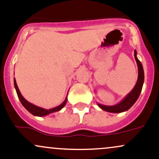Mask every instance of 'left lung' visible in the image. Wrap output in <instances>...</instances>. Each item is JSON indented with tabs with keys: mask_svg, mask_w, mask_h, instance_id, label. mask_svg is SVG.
I'll use <instances>...</instances> for the list:
<instances>
[{
	"mask_svg": "<svg viewBox=\"0 0 159 159\" xmlns=\"http://www.w3.org/2000/svg\"><path fill=\"white\" fill-rule=\"evenodd\" d=\"M137 52L134 51V58L136 60L137 67H138V79H137V83L135 85L134 88L132 89L131 92L122 100L120 103L115 106H105L102 104H98L102 110L105 111L110 112V113H122V112L126 111L128 109H130L133 106V104L136 102L137 98L140 96L143 84L144 82V72L143 69V66L141 62L138 60L136 56Z\"/></svg>",
	"mask_w": 159,
	"mask_h": 159,
	"instance_id": "obj_1",
	"label": "left lung"
}]
</instances>
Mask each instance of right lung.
I'll use <instances>...</instances> for the list:
<instances>
[{"label":"right lung","mask_w":159,"mask_h":159,"mask_svg":"<svg viewBox=\"0 0 159 159\" xmlns=\"http://www.w3.org/2000/svg\"><path fill=\"white\" fill-rule=\"evenodd\" d=\"M14 85H15L16 90L18 97H19V100H20L22 104L24 106V107L28 111H29L31 114H33V115H34V116H44L48 115V114H49L51 113H53V112L58 111V110H60L61 109L63 108L64 107H65V103H66V102H67V98H66L65 101H64V102L62 103L61 105H59L58 107H55V108L50 109V110H45V109L39 107H37V106H35V105L29 103L28 101H27L26 100L22 97V95L20 93V91H19V88H18L15 79H14Z\"/></svg>","instance_id":"obj_1"}]
</instances>
